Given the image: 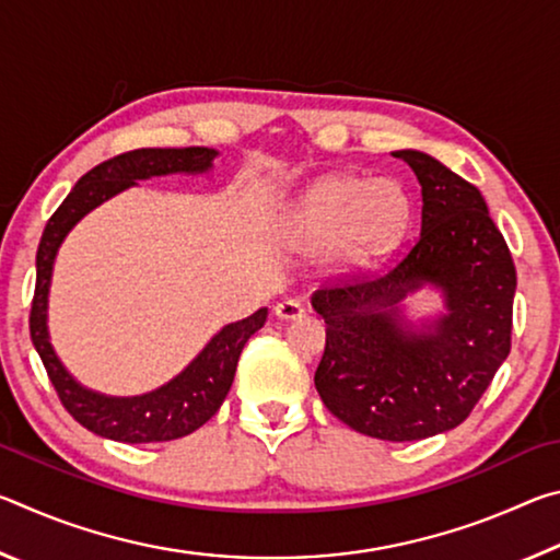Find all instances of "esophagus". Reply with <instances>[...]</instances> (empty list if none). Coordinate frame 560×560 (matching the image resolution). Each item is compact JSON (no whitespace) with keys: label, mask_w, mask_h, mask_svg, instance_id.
Masks as SVG:
<instances>
[{"label":"esophagus","mask_w":560,"mask_h":560,"mask_svg":"<svg viewBox=\"0 0 560 560\" xmlns=\"http://www.w3.org/2000/svg\"><path fill=\"white\" fill-rule=\"evenodd\" d=\"M273 314H277V318H281V320H296L306 314V308H303L299 301L283 299L277 303V306H273Z\"/></svg>","instance_id":"34e87169"}]
</instances>
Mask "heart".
I'll use <instances>...</instances> for the list:
<instances>
[{"mask_svg": "<svg viewBox=\"0 0 560 560\" xmlns=\"http://www.w3.org/2000/svg\"><path fill=\"white\" fill-rule=\"evenodd\" d=\"M410 222V197L393 177L328 175L308 189L287 222L291 252H328L336 271L373 264L400 242Z\"/></svg>", "mask_w": 560, "mask_h": 560, "instance_id": "obj_1", "label": "heart"}]
</instances>
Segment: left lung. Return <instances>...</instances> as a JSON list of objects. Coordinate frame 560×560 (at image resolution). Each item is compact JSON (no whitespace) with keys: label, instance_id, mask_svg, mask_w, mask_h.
I'll return each instance as SVG.
<instances>
[{"label":"left lung","instance_id":"8db88e82","mask_svg":"<svg viewBox=\"0 0 560 560\" xmlns=\"http://www.w3.org/2000/svg\"><path fill=\"white\" fill-rule=\"evenodd\" d=\"M393 155L422 187L420 234L383 277L311 296L326 320L314 383L348 428L415 442L467 420L506 360L516 269L477 187L420 150ZM424 285L445 308L415 327L401 303Z\"/></svg>","mask_w":560,"mask_h":560}]
</instances>
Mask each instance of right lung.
I'll return each mask as SVG.
<instances>
[{
	"label": "right lung",
	"instance_id": "right-lung-1",
	"mask_svg": "<svg viewBox=\"0 0 560 560\" xmlns=\"http://www.w3.org/2000/svg\"><path fill=\"white\" fill-rule=\"evenodd\" d=\"M217 155L220 153L214 148H140L116 155L89 170L46 222L39 252H36V291L30 316L32 343L66 410L75 422L98 438L126 444L170 442L202 428L220 410L230 393L244 343L267 324L269 308H259L257 314L236 320V324H226L183 373H177L173 381L155 390L132 397L103 395L83 387L66 371L51 346L49 324H46L49 320V289L56 254H59L66 234L98 205L116 197L122 189L138 185V179L177 173L205 175L212 170Z\"/></svg>",
	"mask_w": 560,
	"mask_h": 560
}]
</instances>
